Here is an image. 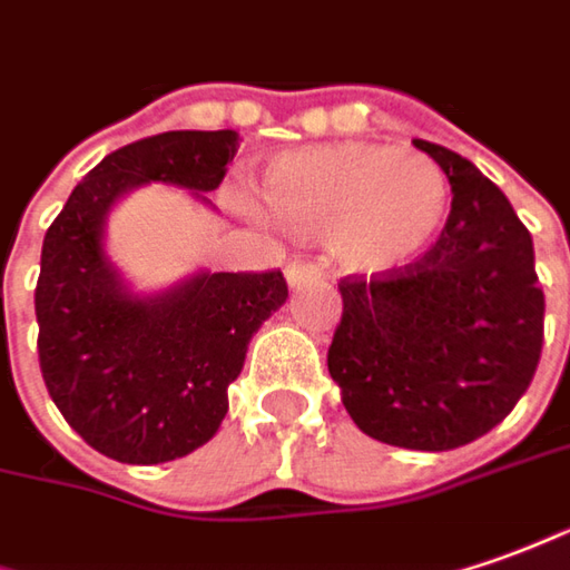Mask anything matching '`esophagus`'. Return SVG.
Here are the masks:
<instances>
[{
  "label": "esophagus",
  "mask_w": 570,
  "mask_h": 570,
  "mask_svg": "<svg viewBox=\"0 0 570 570\" xmlns=\"http://www.w3.org/2000/svg\"><path fill=\"white\" fill-rule=\"evenodd\" d=\"M324 277V271H321V265H315V262H289L286 265V281H289V286L293 289H299L302 284H308V281H321Z\"/></svg>",
  "instance_id": "1"
}]
</instances>
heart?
<instances>
[{"label": "heart", "instance_id": "obj_1", "mask_svg": "<svg viewBox=\"0 0 570 570\" xmlns=\"http://www.w3.org/2000/svg\"><path fill=\"white\" fill-rule=\"evenodd\" d=\"M258 203L289 234H324L346 268L386 274L421 262L449 218L443 168L377 142H324L274 155L255 180Z\"/></svg>", "mask_w": 570, "mask_h": 570}]
</instances>
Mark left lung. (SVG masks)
<instances>
[{
	"instance_id": "8db88e82",
	"label": "left lung",
	"mask_w": 570,
	"mask_h": 570,
	"mask_svg": "<svg viewBox=\"0 0 570 570\" xmlns=\"http://www.w3.org/2000/svg\"><path fill=\"white\" fill-rule=\"evenodd\" d=\"M415 146L449 177L446 227L415 265L340 281L327 371L358 431L446 452L493 431L528 393L546 299L533 239L505 193L446 146Z\"/></svg>"
}]
</instances>
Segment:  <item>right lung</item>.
Instances as JSON below:
<instances>
[{
    "mask_svg": "<svg viewBox=\"0 0 570 570\" xmlns=\"http://www.w3.org/2000/svg\"><path fill=\"white\" fill-rule=\"evenodd\" d=\"M239 149L236 130H168L106 155L46 230L37 281L40 371L58 412L124 464L184 459L218 433L227 386L255 331L286 302L281 271H199L137 296L106 255L124 193L168 184L212 193Z\"/></svg>",
    "mask_w": 570,
    "mask_h": 570,
    "instance_id": "add662e5",
    "label": "right lung"
}]
</instances>
